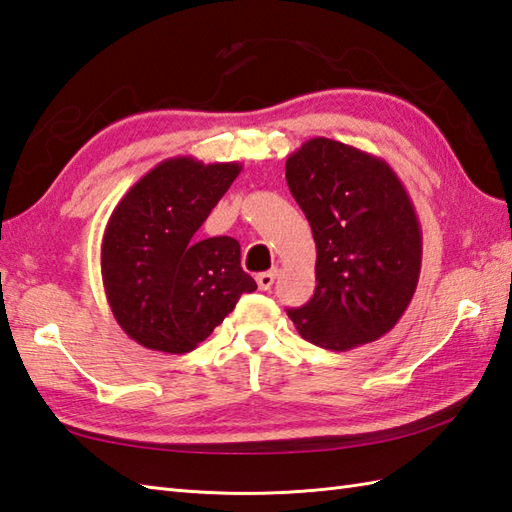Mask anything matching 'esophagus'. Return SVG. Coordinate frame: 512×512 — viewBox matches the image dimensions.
Segmentation results:
<instances>
[{
	"instance_id": "esophagus-1",
	"label": "esophagus",
	"mask_w": 512,
	"mask_h": 512,
	"mask_svg": "<svg viewBox=\"0 0 512 512\" xmlns=\"http://www.w3.org/2000/svg\"><path fill=\"white\" fill-rule=\"evenodd\" d=\"M275 277H277V270H268V273H259V275H257V286H259V290H270V288H273Z\"/></svg>"
}]
</instances>
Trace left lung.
<instances>
[{
    "label": "left lung",
    "mask_w": 512,
    "mask_h": 512,
    "mask_svg": "<svg viewBox=\"0 0 512 512\" xmlns=\"http://www.w3.org/2000/svg\"><path fill=\"white\" fill-rule=\"evenodd\" d=\"M286 180L317 244V288L288 317L332 352L378 341L420 277L422 231L407 189L383 158L323 136L292 151Z\"/></svg>",
    "instance_id": "8db88e82"
}]
</instances>
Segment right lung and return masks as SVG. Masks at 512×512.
<instances>
[{
  "label": "right lung",
  "mask_w": 512,
  "mask_h": 512,
  "mask_svg": "<svg viewBox=\"0 0 512 512\" xmlns=\"http://www.w3.org/2000/svg\"><path fill=\"white\" fill-rule=\"evenodd\" d=\"M239 171V162L167 158L123 195L107 220L105 297L123 332L147 350H195L244 292L257 290L242 270L237 239L193 237Z\"/></svg>",
  "instance_id": "obj_1"
}]
</instances>
